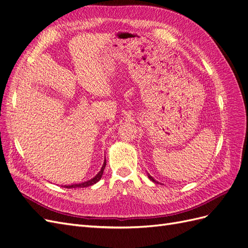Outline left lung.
Instances as JSON below:
<instances>
[{
    "label": "left lung",
    "mask_w": 248,
    "mask_h": 248,
    "mask_svg": "<svg viewBox=\"0 0 248 248\" xmlns=\"http://www.w3.org/2000/svg\"><path fill=\"white\" fill-rule=\"evenodd\" d=\"M148 177H149V179H150V180H151V181H153L154 183H157L156 180H154V179H153V177H152L151 175H148Z\"/></svg>",
    "instance_id": "8db88e82"
}]
</instances>
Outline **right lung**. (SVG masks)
<instances>
[{"mask_svg":"<svg viewBox=\"0 0 248 248\" xmlns=\"http://www.w3.org/2000/svg\"><path fill=\"white\" fill-rule=\"evenodd\" d=\"M106 166H107V160H104L103 166H102L101 170H99L98 174H97L94 178L88 180V181H85L82 183H78V184H72V185H65L64 187H65V188H77V187H78V188H81V187H82V188H84V187H89V186H91V185L97 183L101 179L103 170H104V169H106Z\"/></svg>","mask_w":248,"mask_h":248,"instance_id":"1","label":"right lung"}]
</instances>
